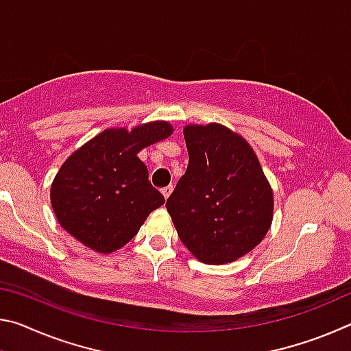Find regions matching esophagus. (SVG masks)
Masks as SVG:
<instances>
[{
    "label": "esophagus",
    "mask_w": 351,
    "mask_h": 351,
    "mask_svg": "<svg viewBox=\"0 0 351 351\" xmlns=\"http://www.w3.org/2000/svg\"><path fill=\"white\" fill-rule=\"evenodd\" d=\"M161 192H162V195H164V198L167 199L170 195H171V192H173V186H167V187H164V189H161Z\"/></svg>",
    "instance_id": "34e87169"
}]
</instances>
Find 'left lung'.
I'll return each mask as SVG.
<instances>
[{"instance_id": "1", "label": "left lung", "mask_w": 351, "mask_h": 351, "mask_svg": "<svg viewBox=\"0 0 351 351\" xmlns=\"http://www.w3.org/2000/svg\"><path fill=\"white\" fill-rule=\"evenodd\" d=\"M184 139L189 165L167 199V212L199 261L230 263L268 234L272 189L251 145L224 125H187Z\"/></svg>"}]
</instances>
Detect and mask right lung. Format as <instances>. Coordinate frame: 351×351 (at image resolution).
Listing matches in <instances>:
<instances>
[{
	"mask_svg": "<svg viewBox=\"0 0 351 351\" xmlns=\"http://www.w3.org/2000/svg\"><path fill=\"white\" fill-rule=\"evenodd\" d=\"M173 133L156 121L108 128L64 161L51 187V203L62 228L83 245L111 254L138 234L147 217L165 199L148 181L138 153Z\"/></svg>",
	"mask_w": 351,
	"mask_h": 351,
	"instance_id": "add662e5",
	"label": "right lung"
}]
</instances>
